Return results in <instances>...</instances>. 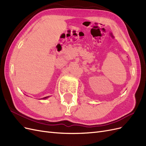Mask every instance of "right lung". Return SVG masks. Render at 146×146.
Instances as JSON below:
<instances>
[{"label": "right lung", "instance_id": "right-lung-1", "mask_svg": "<svg viewBox=\"0 0 146 146\" xmlns=\"http://www.w3.org/2000/svg\"><path fill=\"white\" fill-rule=\"evenodd\" d=\"M48 97L49 96H47V97H45V98H42V99H47Z\"/></svg>", "mask_w": 146, "mask_h": 146}]
</instances>
